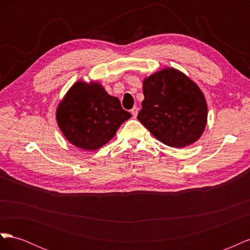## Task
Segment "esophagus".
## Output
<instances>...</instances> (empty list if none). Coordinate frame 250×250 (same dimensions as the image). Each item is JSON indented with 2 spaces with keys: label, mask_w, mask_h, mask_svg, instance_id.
<instances>
[{
  "label": "esophagus",
  "mask_w": 250,
  "mask_h": 250,
  "mask_svg": "<svg viewBox=\"0 0 250 250\" xmlns=\"http://www.w3.org/2000/svg\"><path fill=\"white\" fill-rule=\"evenodd\" d=\"M130 112L132 113V116L135 118V117H137L138 116V112H139V108L137 107V106H134L131 110H130Z\"/></svg>",
  "instance_id": "esophagus-1"
}]
</instances>
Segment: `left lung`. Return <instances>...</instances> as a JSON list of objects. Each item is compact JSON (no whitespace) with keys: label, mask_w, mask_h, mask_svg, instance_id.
<instances>
[{"label":"left lung","mask_w":250,"mask_h":250,"mask_svg":"<svg viewBox=\"0 0 250 250\" xmlns=\"http://www.w3.org/2000/svg\"><path fill=\"white\" fill-rule=\"evenodd\" d=\"M144 100L138 120L155 139L174 148L197 141L208 121V104L199 86L173 67L143 82Z\"/></svg>","instance_id":"1"}]
</instances>
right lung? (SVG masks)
I'll return each instance as SVG.
<instances>
[{
  "mask_svg": "<svg viewBox=\"0 0 250 250\" xmlns=\"http://www.w3.org/2000/svg\"><path fill=\"white\" fill-rule=\"evenodd\" d=\"M131 115L100 83L75 82L60 101L56 121L65 139L83 150H97L108 143Z\"/></svg>",
  "mask_w": 250,
  "mask_h": 250,
  "instance_id": "add662e5",
  "label": "right lung"
}]
</instances>
